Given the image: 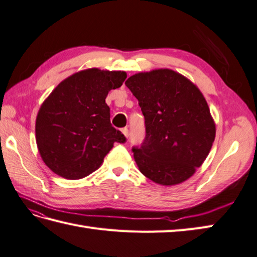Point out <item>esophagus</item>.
<instances>
[{"instance_id":"esophagus-1","label":"esophagus","mask_w":257,"mask_h":257,"mask_svg":"<svg viewBox=\"0 0 257 257\" xmlns=\"http://www.w3.org/2000/svg\"><path fill=\"white\" fill-rule=\"evenodd\" d=\"M122 133L125 135V138H128V128L127 127L122 128Z\"/></svg>"}]
</instances>
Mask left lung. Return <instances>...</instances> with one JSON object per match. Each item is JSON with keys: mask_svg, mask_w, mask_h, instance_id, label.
Returning a JSON list of instances; mask_svg holds the SVG:
<instances>
[{"mask_svg": "<svg viewBox=\"0 0 257 257\" xmlns=\"http://www.w3.org/2000/svg\"><path fill=\"white\" fill-rule=\"evenodd\" d=\"M125 85L145 118L143 143L132 147L141 173L159 185L185 181L201 166L215 138L206 99L195 84L169 69L138 73Z\"/></svg>", "mask_w": 257, "mask_h": 257, "instance_id": "left-lung-1", "label": "left lung"}]
</instances>
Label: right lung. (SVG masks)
Segmentation results:
<instances>
[{
    "instance_id": "obj_1",
    "label": "right lung",
    "mask_w": 257,
    "mask_h": 257,
    "mask_svg": "<svg viewBox=\"0 0 257 257\" xmlns=\"http://www.w3.org/2000/svg\"><path fill=\"white\" fill-rule=\"evenodd\" d=\"M126 79L124 71L96 68L77 72L57 85L36 118V142L45 164L66 179H80L100 167L114 143L126 138L110 121L109 91Z\"/></svg>"
}]
</instances>
